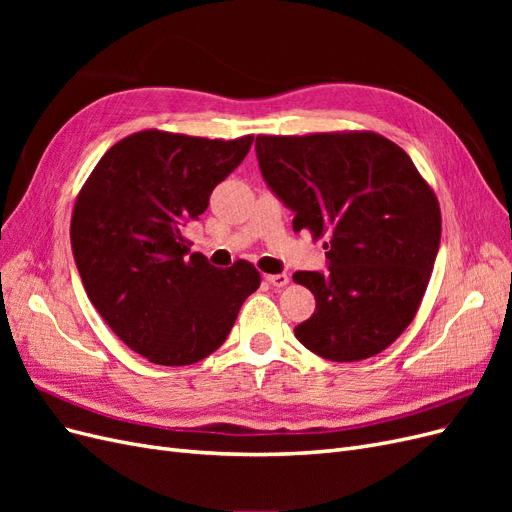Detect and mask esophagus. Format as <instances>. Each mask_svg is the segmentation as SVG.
<instances>
[{"mask_svg": "<svg viewBox=\"0 0 512 512\" xmlns=\"http://www.w3.org/2000/svg\"><path fill=\"white\" fill-rule=\"evenodd\" d=\"M265 280H267L273 288H284V286H288L290 277H288L286 273H269V275H265Z\"/></svg>", "mask_w": 512, "mask_h": 512, "instance_id": "34e87169", "label": "esophagus"}]
</instances>
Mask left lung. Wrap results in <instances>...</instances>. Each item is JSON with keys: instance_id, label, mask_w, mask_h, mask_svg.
Segmentation results:
<instances>
[{"instance_id": "1", "label": "left lung", "mask_w": 512, "mask_h": 512, "mask_svg": "<svg viewBox=\"0 0 512 512\" xmlns=\"http://www.w3.org/2000/svg\"><path fill=\"white\" fill-rule=\"evenodd\" d=\"M260 173L324 241L329 271H297L316 312L299 342L335 363L363 361L408 329L436 262L442 215L408 153L369 130L256 136Z\"/></svg>"}]
</instances>
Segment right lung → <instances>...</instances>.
<instances>
[{"instance_id": "1", "label": "right lung", "mask_w": 512, "mask_h": 512, "mask_svg": "<svg viewBox=\"0 0 512 512\" xmlns=\"http://www.w3.org/2000/svg\"><path fill=\"white\" fill-rule=\"evenodd\" d=\"M252 141L136 132L104 153L76 196L70 241L87 297L149 363L203 361L260 286L252 262L215 269L203 254L188 257L192 241L183 237Z\"/></svg>"}]
</instances>
